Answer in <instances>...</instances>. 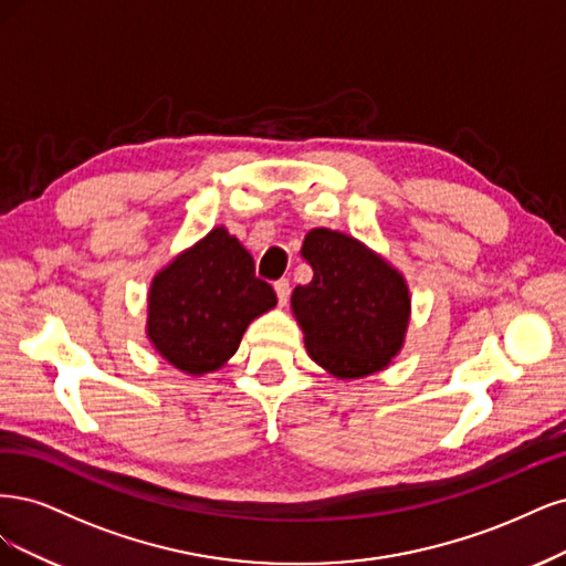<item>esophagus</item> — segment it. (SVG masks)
<instances>
[{
	"instance_id": "34e87169",
	"label": "esophagus",
	"mask_w": 566,
	"mask_h": 566,
	"mask_svg": "<svg viewBox=\"0 0 566 566\" xmlns=\"http://www.w3.org/2000/svg\"><path fill=\"white\" fill-rule=\"evenodd\" d=\"M275 294H277L280 305H286L289 294H291V284H289V280H277V282H275Z\"/></svg>"
}]
</instances>
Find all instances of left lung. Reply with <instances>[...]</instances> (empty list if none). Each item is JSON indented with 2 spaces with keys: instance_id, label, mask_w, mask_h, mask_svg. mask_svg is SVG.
Listing matches in <instances>:
<instances>
[{
  "instance_id": "1",
  "label": "left lung",
  "mask_w": 566,
  "mask_h": 566,
  "mask_svg": "<svg viewBox=\"0 0 566 566\" xmlns=\"http://www.w3.org/2000/svg\"><path fill=\"white\" fill-rule=\"evenodd\" d=\"M301 256L313 268V282L294 289L291 310L310 359L340 380L386 369L402 350L411 319L402 272L353 234L329 228L310 230Z\"/></svg>"
}]
</instances>
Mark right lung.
<instances>
[{
	"label": "right lung",
	"mask_w": 566,
	"mask_h": 566,
	"mask_svg": "<svg viewBox=\"0 0 566 566\" xmlns=\"http://www.w3.org/2000/svg\"><path fill=\"white\" fill-rule=\"evenodd\" d=\"M275 305V291L253 275L251 253L218 226L153 277L145 334L171 367L205 376L221 369L247 326Z\"/></svg>",
	"instance_id": "1"
}]
</instances>
